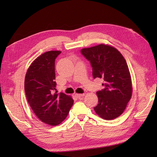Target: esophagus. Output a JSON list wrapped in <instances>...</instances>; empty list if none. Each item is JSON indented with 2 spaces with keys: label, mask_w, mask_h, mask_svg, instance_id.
I'll use <instances>...</instances> for the list:
<instances>
[{
  "label": "esophagus",
  "mask_w": 157,
  "mask_h": 157,
  "mask_svg": "<svg viewBox=\"0 0 157 157\" xmlns=\"http://www.w3.org/2000/svg\"><path fill=\"white\" fill-rule=\"evenodd\" d=\"M75 96H76L78 98H80L81 97H82V96H85V94H75Z\"/></svg>",
  "instance_id": "obj_1"
}]
</instances>
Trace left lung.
<instances>
[{"mask_svg":"<svg viewBox=\"0 0 157 157\" xmlns=\"http://www.w3.org/2000/svg\"><path fill=\"white\" fill-rule=\"evenodd\" d=\"M90 62L92 75L104 79L105 89L98 91V104L94 108L103 119L121 115L132 98V84L128 64L121 53L113 46L101 44L81 50Z\"/></svg>","mask_w":157,"mask_h":157,"instance_id":"8db88e82","label":"left lung"}]
</instances>
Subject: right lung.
I'll use <instances>...</instances> for the list:
<instances>
[{
	"label": "right lung",
	"instance_id": "add662e5",
	"mask_svg": "<svg viewBox=\"0 0 157 157\" xmlns=\"http://www.w3.org/2000/svg\"><path fill=\"white\" fill-rule=\"evenodd\" d=\"M61 52L47 51L29 65L25 77V92L29 106L43 123L55 126L64 121L73 104V100L56 90L55 59Z\"/></svg>",
	"mask_w": 157,
	"mask_h": 157
}]
</instances>
